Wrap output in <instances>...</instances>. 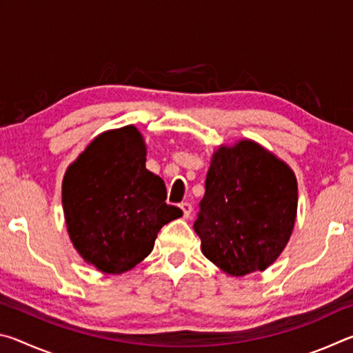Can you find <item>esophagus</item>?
Listing matches in <instances>:
<instances>
[{
	"label": "esophagus",
	"instance_id": "esophagus-1",
	"mask_svg": "<svg viewBox=\"0 0 353 353\" xmlns=\"http://www.w3.org/2000/svg\"><path fill=\"white\" fill-rule=\"evenodd\" d=\"M181 208H182V212H183V218H190L191 212H193V207H191L190 202H182Z\"/></svg>",
	"mask_w": 353,
	"mask_h": 353
}]
</instances>
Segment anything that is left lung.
I'll return each mask as SVG.
<instances>
[{
  "instance_id": "obj_1",
  "label": "left lung",
  "mask_w": 353,
  "mask_h": 353,
  "mask_svg": "<svg viewBox=\"0 0 353 353\" xmlns=\"http://www.w3.org/2000/svg\"><path fill=\"white\" fill-rule=\"evenodd\" d=\"M297 210L292 171L256 143L213 154L194 232L202 252L230 276L263 271L288 243Z\"/></svg>"
}]
</instances>
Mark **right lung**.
I'll return each instance as SVG.
<instances>
[{"mask_svg": "<svg viewBox=\"0 0 353 353\" xmlns=\"http://www.w3.org/2000/svg\"><path fill=\"white\" fill-rule=\"evenodd\" d=\"M139 130L104 132L87 146L63 179L62 204L71 241L83 260L121 274L149 255L159 230L182 216L168 205L162 179L146 170Z\"/></svg>", "mask_w": 353, "mask_h": 353, "instance_id": "add662e5", "label": "right lung"}]
</instances>
